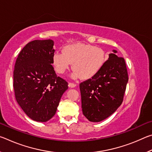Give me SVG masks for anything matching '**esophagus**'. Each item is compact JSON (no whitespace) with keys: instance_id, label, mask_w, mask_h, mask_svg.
I'll list each match as a JSON object with an SVG mask.
<instances>
[{"instance_id":"34e87169","label":"esophagus","mask_w":152,"mask_h":152,"mask_svg":"<svg viewBox=\"0 0 152 152\" xmlns=\"http://www.w3.org/2000/svg\"><path fill=\"white\" fill-rule=\"evenodd\" d=\"M69 86L71 87V88H74V87L76 86L77 84L76 83H74V82H69Z\"/></svg>"}]
</instances>
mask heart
Instances as JSON below:
<instances>
[{"instance_id": "heart-1", "label": "heart", "mask_w": 152, "mask_h": 152, "mask_svg": "<svg viewBox=\"0 0 152 152\" xmlns=\"http://www.w3.org/2000/svg\"><path fill=\"white\" fill-rule=\"evenodd\" d=\"M107 60L103 49L85 43H74L64 46L62 53L53 55L52 64L58 74H63L72 63V77L91 79L101 70Z\"/></svg>"}]
</instances>
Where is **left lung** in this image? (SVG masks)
Wrapping results in <instances>:
<instances>
[{
	"mask_svg": "<svg viewBox=\"0 0 152 152\" xmlns=\"http://www.w3.org/2000/svg\"><path fill=\"white\" fill-rule=\"evenodd\" d=\"M128 79L124 58L110 53L101 70L80 84L82 113L86 119L100 122L111 115L123 102Z\"/></svg>",
	"mask_w": 152,
	"mask_h": 152,
	"instance_id": "left-lung-1",
	"label": "left lung"
}]
</instances>
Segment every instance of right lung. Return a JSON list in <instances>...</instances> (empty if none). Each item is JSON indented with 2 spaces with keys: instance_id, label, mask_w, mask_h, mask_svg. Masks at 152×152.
Here are the masks:
<instances>
[{
  "instance_id": "add662e5",
  "label": "right lung",
  "mask_w": 152,
  "mask_h": 152,
  "mask_svg": "<svg viewBox=\"0 0 152 152\" xmlns=\"http://www.w3.org/2000/svg\"><path fill=\"white\" fill-rule=\"evenodd\" d=\"M52 40L28 43L18 55L13 72L16 101L31 119L46 122L56 114L66 80L56 75L52 64L55 50Z\"/></svg>"
}]
</instances>
